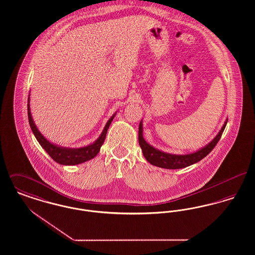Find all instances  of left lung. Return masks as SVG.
Returning a JSON list of instances; mask_svg holds the SVG:
<instances>
[{
    "instance_id": "8db88e82",
    "label": "left lung",
    "mask_w": 255,
    "mask_h": 255,
    "mask_svg": "<svg viewBox=\"0 0 255 255\" xmlns=\"http://www.w3.org/2000/svg\"><path fill=\"white\" fill-rule=\"evenodd\" d=\"M227 123H228V120H226L220 132L208 144L195 151L193 153H189L185 155H176V154L165 153L150 145L143 138V135H142L143 133L142 122H140L138 126V142L142 150L144 158L151 164L160 168H165V169H181L200 161L213 150V148L218 143L219 139L222 136V133L226 128Z\"/></svg>"
}]
</instances>
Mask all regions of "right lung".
Wrapping results in <instances>:
<instances>
[{"mask_svg": "<svg viewBox=\"0 0 255 255\" xmlns=\"http://www.w3.org/2000/svg\"><path fill=\"white\" fill-rule=\"evenodd\" d=\"M27 116H28V122L30 125V128L32 130V133H34L36 137L37 141L39 144L43 147V149L48 153L49 157L55 160L57 163L62 165H75L83 163L87 160H90L95 158L98 154L100 147L103 144L106 133L109 129L110 124L113 122L116 113L110 118L109 121L106 123L102 133L98 136L97 140L89 145L80 147V148H68V147H62V146L54 144L48 140L41 132L38 130L35 123L33 122L31 113H30V106H29V96L27 99Z\"/></svg>", "mask_w": 255, "mask_h": 255, "instance_id": "obj_1", "label": "right lung"}]
</instances>
